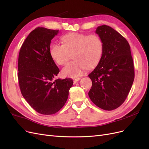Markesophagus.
Masks as SVG:
<instances>
[{"instance_id":"esophagus-1","label":"esophagus","mask_w":149,"mask_h":149,"mask_svg":"<svg viewBox=\"0 0 149 149\" xmlns=\"http://www.w3.org/2000/svg\"><path fill=\"white\" fill-rule=\"evenodd\" d=\"M81 79V78H74L73 79V82L75 83L76 82H78V81H79Z\"/></svg>"}]
</instances>
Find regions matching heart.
Listing matches in <instances>:
<instances>
[{
  "label": "heart",
  "instance_id": "obj_1",
  "mask_svg": "<svg viewBox=\"0 0 149 149\" xmlns=\"http://www.w3.org/2000/svg\"><path fill=\"white\" fill-rule=\"evenodd\" d=\"M63 45L53 44L49 53L53 60L59 65H64L73 53V59L62 70L65 76L75 78L82 74L88 68L97 65L100 61L104 49L103 41L96 34L86 35L70 33L61 38Z\"/></svg>",
  "mask_w": 149,
  "mask_h": 149
}]
</instances>
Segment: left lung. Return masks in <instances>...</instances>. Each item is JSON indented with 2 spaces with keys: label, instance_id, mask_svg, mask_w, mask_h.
<instances>
[{
  "label": "left lung",
  "instance_id": "1",
  "mask_svg": "<svg viewBox=\"0 0 149 149\" xmlns=\"http://www.w3.org/2000/svg\"><path fill=\"white\" fill-rule=\"evenodd\" d=\"M96 33L103 41L100 61L88 76L92 87L88 95L97 107L112 111L123 104L134 79L133 59L128 42L107 25L98 26Z\"/></svg>",
  "mask_w": 149,
  "mask_h": 149
}]
</instances>
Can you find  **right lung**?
<instances>
[{
	"instance_id": "add662e5",
	"label": "right lung",
	"mask_w": 149,
	"mask_h": 149,
	"mask_svg": "<svg viewBox=\"0 0 149 149\" xmlns=\"http://www.w3.org/2000/svg\"><path fill=\"white\" fill-rule=\"evenodd\" d=\"M59 30L31 31L20 48L18 79L22 96L37 112L55 114L63 107L73 84L71 78L54 79L60 70L49 53L51 40Z\"/></svg>"
}]
</instances>
